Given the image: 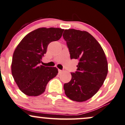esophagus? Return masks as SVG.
<instances>
[{
  "mask_svg": "<svg viewBox=\"0 0 125 125\" xmlns=\"http://www.w3.org/2000/svg\"><path fill=\"white\" fill-rule=\"evenodd\" d=\"M63 73L62 70H60V69H59V74H60V73Z\"/></svg>",
  "mask_w": 125,
  "mask_h": 125,
  "instance_id": "1",
  "label": "esophagus"
}]
</instances>
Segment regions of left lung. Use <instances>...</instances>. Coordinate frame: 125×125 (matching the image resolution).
<instances>
[{
	"mask_svg": "<svg viewBox=\"0 0 125 125\" xmlns=\"http://www.w3.org/2000/svg\"><path fill=\"white\" fill-rule=\"evenodd\" d=\"M71 59L79 60L71 80L64 84L65 94L71 100L84 102L97 93L108 73V63L100 44L86 31L73 29L65 30L63 34Z\"/></svg>",
	"mask_w": 125,
	"mask_h": 125,
	"instance_id": "left-lung-1",
	"label": "left lung"
}]
</instances>
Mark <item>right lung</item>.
Instances as JSON below:
<instances>
[{
    "mask_svg": "<svg viewBox=\"0 0 125 125\" xmlns=\"http://www.w3.org/2000/svg\"><path fill=\"white\" fill-rule=\"evenodd\" d=\"M64 29L42 27L31 31L21 41L14 51L11 65L12 77L20 90L28 96L44 92L47 83L56 77V67L41 65L48 44L58 41Z\"/></svg>",
    "mask_w": 125,
    "mask_h": 125,
    "instance_id": "1",
    "label": "right lung"
}]
</instances>
